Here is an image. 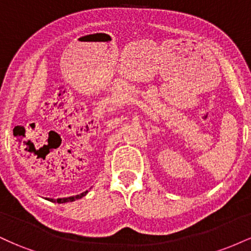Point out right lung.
<instances>
[{"label": "right lung", "mask_w": 251, "mask_h": 251, "mask_svg": "<svg viewBox=\"0 0 251 251\" xmlns=\"http://www.w3.org/2000/svg\"><path fill=\"white\" fill-rule=\"evenodd\" d=\"M86 194H87V191L82 192V194L76 195V196H72V197H67V198H57V200H48V201H55V203H67V201H75V200H80V198H82L83 196H86Z\"/></svg>", "instance_id": "1"}]
</instances>
